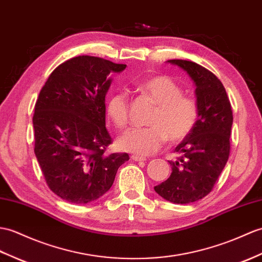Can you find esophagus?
<instances>
[{
  "label": "esophagus",
  "instance_id": "esophagus-1",
  "mask_svg": "<svg viewBox=\"0 0 262 262\" xmlns=\"http://www.w3.org/2000/svg\"><path fill=\"white\" fill-rule=\"evenodd\" d=\"M130 159L133 160V161H135V162H144V161H146V159L145 157H142V156H137V155H132L130 156Z\"/></svg>",
  "mask_w": 262,
  "mask_h": 262
}]
</instances>
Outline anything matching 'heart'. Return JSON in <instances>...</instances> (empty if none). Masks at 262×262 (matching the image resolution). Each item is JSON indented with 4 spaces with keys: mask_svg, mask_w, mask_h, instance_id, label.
Returning a JSON list of instances; mask_svg holds the SVG:
<instances>
[{
    "mask_svg": "<svg viewBox=\"0 0 262 262\" xmlns=\"http://www.w3.org/2000/svg\"><path fill=\"white\" fill-rule=\"evenodd\" d=\"M141 88L156 103L148 118V127L132 128L120 135V149L137 155H150L159 150L166 139L172 143L190 135L199 118L198 103L183 96L180 84L167 76L150 77ZM107 114L115 126L124 128L129 120V102L123 91L113 94L107 101Z\"/></svg>",
    "mask_w": 262,
    "mask_h": 262,
    "instance_id": "b5f03b06",
    "label": "heart"
}]
</instances>
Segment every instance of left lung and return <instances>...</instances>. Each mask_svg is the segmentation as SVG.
I'll list each match as a JSON object with an SVG mask.
<instances>
[{
    "mask_svg": "<svg viewBox=\"0 0 262 262\" xmlns=\"http://www.w3.org/2000/svg\"><path fill=\"white\" fill-rule=\"evenodd\" d=\"M192 79L199 108L196 125L175 147L180 155L168 161L171 176L154 186L160 196L175 204H188L208 195L230 154L232 109L222 82L202 66L187 60H168Z\"/></svg>",
    "mask_w": 262,
    "mask_h": 262,
    "instance_id": "obj_1",
    "label": "left lung"
}]
</instances>
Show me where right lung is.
<instances>
[{"mask_svg": "<svg viewBox=\"0 0 262 262\" xmlns=\"http://www.w3.org/2000/svg\"><path fill=\"white\" fill-rule=\"evenodd\" d=\"M126 64L79 56L58 66L35 102L34 153L48 186L59 198L87 204L112 187L127 153L107 154L105 98L112 74Z\"/></svg>", "mask_w": 262, "mask_h": 262, "instance_id": "add662e5", "label": "right lung"}]
</instances>
